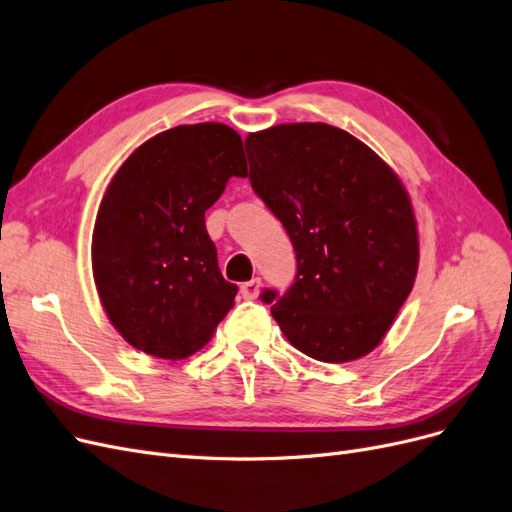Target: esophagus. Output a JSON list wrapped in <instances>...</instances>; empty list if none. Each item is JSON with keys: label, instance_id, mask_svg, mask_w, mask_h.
Returning a JSON list of instances; mask_svg holds the SVG:
<instances>
[{"label": "esophagus", "instance_id": "obj_1", "mask_svg": "<svg viewBox=\"0 0 512 512\" xmlns=\"http://www.w3.org/2000/svg\"><path fill=\"white\" fill-rule=\"evenodd\" d=\"M260 288H262L260 277H254V280L241 284V294H243V299H256L258 294H260Z\"/></svg>", "mask_w": 512, "mask_h": 512}]
</instances>
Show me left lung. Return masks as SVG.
<instances>
[{"instance_id": "obj_1", "label": "left lung", "mask_w": 512, "mask_h": 512, "mask_svg": "<svg viewBox=\"0 0 512 512\" xmlns=\"http://www.w3.org/2000/svg\"><path fill=\"white\" fill-rule=\"evenodd\" d=\"M254 192L288 232L297 277L265 290L288 342L324 363L374 350L416 280L418 230L408 190L359 138L329 123L247 134Z\"/></svg>"}]
</instances>
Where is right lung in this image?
Returning a JSON list of instances; mask_svg holds the SVG:
<instances>
[{"mask_svg": "<svg viewBox=\"0 0 512 512\" xmlns=\"http://www.w3.org/2000/svg\"><path fill=\"white\" fill-rule=\"evenodd\" d=\"M230 177H247L241 136L207 121L149 138L108 183L91 269L108 320L136 350L185 359L235 305L205 226Z\"/></svg>", "mask_w": 512, "mask_h": 512, "instance_id": "add662e5", "label": "right lung"}]
</instances>
